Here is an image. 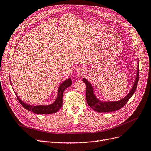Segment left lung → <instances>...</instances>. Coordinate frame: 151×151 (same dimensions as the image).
Segmentation results:
<instances>
[{"instance_id":"1","label":"left lung","mask_w":151,"mask_h":151,"mask_svg":"<svg viewBox=\"0 0 151 151\" xmlns=\"http://www.w3.org/2000/svg\"><path fill=\"white\" fill-rule=\"evenodd\" d=\"M137 60V69L136 72V76L135 78L134 83L131 89L124 97L122 99L118 101H103L97 98L95 94V91L93 86L89 81L85 78H83L82 81L86 84V98L88 105L96 112H109L114 111H117L123 108L125 104L127 102L131 97L133 96L136 90L138 79H139V61L138 58Z\"/></svg>"}]
</instances>
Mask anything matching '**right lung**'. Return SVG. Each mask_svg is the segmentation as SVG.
<instances>
[{"instance_id": "right-lung-1", "label": "right lung", "mask_w": 151, "mask_h": 151, "mask_svg": "<svg viewBox=\"0 0 151 151\" xmlns=\"http://www.w3.org/2000/svg\"><path fill=\"white\" fill-rule=\"evenodd\" d=\"M10 83L11 80H10ZM72 80L71 78H69L65 81L59 85V88L57 89V97L55 100V101L50 105H36L34 106L29 105V104H27V103H25L20 100V99L18 97L17 94L15 92L16 96L19 100V102L22 105L23 107H24L26 109L28 110L29 111L33 112L35 114H52L55 113L59 111L62 106V97H63V92L65 91V89H66L68 87L72 85Z\"/></svg>"}]
</instances>
